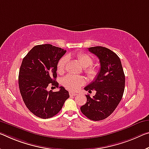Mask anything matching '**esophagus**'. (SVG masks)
Instances as JSON below:
<instances>
[{
  "mask_svg": "<svg viewBox=\"0 0 149 149\" xmlns=\"http://www.w3.org/2000/svg\"><path fill=\"white\" fill-rule=\"evenodd\" d=\"M78 95V94L76 93H74V92H72V91L70 92V96H75V95Z\"/></svg>",
  "mask_w": 149,
  "mask_h": 149,
  "instance_id": "1",
  "label": "esophagus"
}]
</instances>
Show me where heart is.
Returning <instances> with one entry per match:
<instances>
[{"mask_svg": "<svg viewBox=\"0 0 149 149\" xmlns=\"http://www.w3.org/2000/svg\"><path fill=\"white\" fill-rule=\"evenodd\" d=\"M76 58L82 66L85 68V72L86 73L90 79H94L98 74L99 70L97 68L91 66L93 63V59L89 54L86 53H79ZM68 62L67 56H63L58 61L57 64V71L58 73H62L65 70L66 63ZM63 85L66 88L72 91H76L85 83V80L82 77L77 76L74 75H68L63 77L62 80Z\"/></svg>", "mask_w": 149, "mask_h": 149, "instance_id": "b5f03b06", "label": "heart"}]
</instances>
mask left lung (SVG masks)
Returning <instances> with one entry per match:
<instances>
[{
    "mask_svg": "<svg viewBox=\"0 0 149 149\" xmlns=\"http://www.w3.org/2000/svg\"><path fill=\"white\" fill-rule=\"evenodd\" d=\"M89 51L99 58L101 68L95 79L84 89L96 91L91 97L86 95L87 102L80 109L93 121L105 119L114 111L124 93L125 77L122 64L116 54L102 46L91 47Z\"/></svg>",
    "mask_w": 149,
    "mask_h": 149,
    "instance_id": "left-lung-1",
    "label": "left lung"
}]
</instances>
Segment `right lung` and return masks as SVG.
Listing matches in <instances>:
<instances>
[{
  "label": "right lung",
  "mask_w": 149,
  "mask_h": 149,
  "mask_svg": "<svg viewBox=\"0 0 149 149\" xmlns=\"http://www.w3.org/2000/svg\"><path fill=\"white\" fill-rule=\"evenodd\" d=\"M66 50L51 44L37 45L22 60L18 85L26 106L33 114L42 119L56 115L70 97L62 86L60 91H47L49 85L58 87L56 81L57 64Z\"/></svg>",
  "instance_id": "1"
}]
</instances>
